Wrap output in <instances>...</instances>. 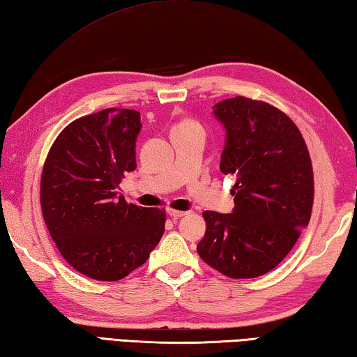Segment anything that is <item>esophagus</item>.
<instances>
[{"label":"esophagus","mask_w":357,"mask_h":357,"mask_svg":"<svg viewBox=\"0 0 357 357\" xmlns=\"http://www.w3.org/2000/svg\"><path fill=\"white\" fill-rule=\"evenodd\" d=\"M167 213L168 215H170L172 218H181V217H184V215H187V211H174V209H168L167 211Z\"/></svg>","instance_id":"1"}]
</instances>
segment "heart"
Instances as JSON below:
<instances>
[{
    "label": "heart",
    "instance_id": "b5f03b06",
    "mask_svg": "<svg viewBox=\"0 0 357 357\" xmlns=\"http://www.w3.org/2000/svg\"><path fill=\"white\" fill-rule=\"evenodd\" d=\"M189 123H193V121H183L181 125H189Z\"/></svg>",
    "mask_w": 357,
    "mask_h": 357
}]
</instances>
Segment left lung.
I'll return each mask as SVG.
<instances>
[{"mask_svg":"<svg viewBox=\"0 0 357 357\" xmlns=\"http://www.w3.org/2000/svg\"><path fill=\"white\" fill-rule=\"evenodd\" d=\"M225 129L220 170L234 174L231 213L204 211L199 257L225 276L273 270L310 220L314 173L300 129L286 114L243 96L212 107Z\"/></svg>","mask_w":357,"mask_h":357,"instance_id":"1","label":"left lung"}]
</instances>
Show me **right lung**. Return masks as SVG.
<instances>
[{"label":"right lung","mask_w":357,"mask_h":357,"mask_svg":"<svg viewBox=\"0 0 357 357\" xmlns=\"http://www.w3.org/2000/svg\"><path fill=\"white\" fill-rule=\"evenodd\" d=\"M140 112L105 109L63 129L42 172L45 225L63 259L98 281L140 267L165 229V212L128 204L120 181L137 168Z\"/></svg>","instance_id":"obj_1"}]
</instances>
